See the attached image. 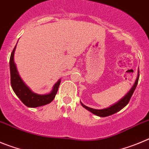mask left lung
I'll list each match as a JSON object with an SVG mask.
<instances>
[{
    "mask_svg": "<svg viewBox=\"0 0 149 149\" xmlns=\"http://www.w3.org/2000/svg\"><path fill=\"white\" fill-rule=\"evenodd\" d=\"M139 76H140V75H139V70H138V74L136 81H135L133 86L131 87L130 91H128V93L125 95L122 99H120L119 101L116 102V103H114V104L111 105V106L108 107V108H104V109H94V108H89V107L84 105V104H82V103L81 102V105H82V107H84L85 109L89 111L90 112H91V113H93V114L96 115V116H100V117H105V116H111V115L116 113V112H118V111H120V110L123 109L124 107L126 106L127 104H128V103L129 102L130 99H131V96L133 95L135 89H136V85H137L138 80H139Z\"/></svg>",
    "mask_w": 149,
    "mask_h": 149,
    "instance_id": "1",
    "label": "left lung"
}]
</instances>
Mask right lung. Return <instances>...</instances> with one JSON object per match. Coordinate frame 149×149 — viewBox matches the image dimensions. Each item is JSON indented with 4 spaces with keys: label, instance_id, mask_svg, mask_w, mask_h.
Segmentation results:
<instances>
[{
    "label": "right lung",
    "instance_id": "right-lung-1",
    "mask_svg": "<svg viewBox=\"0 0 149 149\" xmlns=\"http://www.w3.org/2000/svg\"><path fill=\"white\" fill-rule=\"evenodd\" d=\"M16 45L12 52L9 59L11 86L13 91L21 101L29 108H37L49 104L54 100L57 93L61 82V79L54 84L50 93L46 94H38L33 92L31 89L25 84L24 81H23L16 68V65L14 61V53L15 51Z\"/></svg>",
    "mask_w": 149,
    "mask_h": 149
}]
</instances>
